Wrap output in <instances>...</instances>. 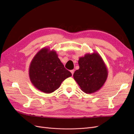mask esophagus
Returning <instances> with one entry per match:
<instances>
[{
    "instance_id": "34e87169",
    "label": "esophagus",
    "mask_w": 134,
    "mask_h": 134,
    "mask_svg": "<svg viewBox=\"0 0 134 134\" xmlns=\"http://www.w3.org/2000/svg\"><path fill=\"white\" fill-rule=\"evenodd\" d=\"M70 72H71V74H72V75H73V74H74V70H70Z\"/></svg>"
}]
</instances>
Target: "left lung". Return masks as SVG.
I'll list each match as a JSON object with an SVG mask.
<instances>
[{"instance_id": "1", "label": "left lung", "mask_w": 134, "mask_h": 134, "mask_svg": "<svg viewBox=\"0 0 134 134\" xmlns=\"http://www.w3.org/2000/svg\"><path fill=\"white\" fill-rule=\"evenodd\" d=\"M79 69L73 74L74 79L84 92L91 94L103 87L108 77V70L103 60L97 52L79 58Z\"/></svg>"}]
</instances>
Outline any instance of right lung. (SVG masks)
Returning a JSON list of instances; mask_svg holds the SVG:
<instances>
[{
    "instance_id": "1",
    "label": "right lung",
    "mask_w": 134,
    "mask_h": 134,
    "mask_svg": "<svg viewBox=\"0 0 134 134\" xmlns=\"http://www.w3.org/2000/svg\"><path fill=\"white\" fill-rule=\"evenodd\" d=\"M71 75L64 68L56 52L47 47L40 50L30 65L29 76L32 84L45 93L58 90L63 81Z\"/></svg>"
}]
</instances>
